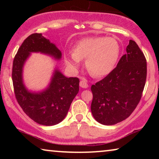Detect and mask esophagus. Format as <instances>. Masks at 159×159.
Returning a JSON list of instances; mask_svg holds the SVG:
<instances>
[{"instance_id":"34e87169","label":"esophagus","mask_w":159,"mask_h":159,"mask_svg":"<svg viewBox=\"0 0 159 159\" xmlns=\"http://www.w3.org/2000/svg\"><path fill=\"white\" fill-rule=\"evenodd\" d=\"M80 86L82 88H88V82H87V80L85 79H82L80 80Z\"/></svg>"}]
</instances>
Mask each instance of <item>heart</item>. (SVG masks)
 I'll return each mask as SVG.
<instances>
[{
    "mask_svg": "<svg viewBox=\"0 0 159 159\" xmlns=\"http://www.w3.org/2000/svg\"><path fill=\"white\" fill-rule=\"evenodd\" d=\"M120 54V45L116 39L92 37L82 39L74 48L73 53L66 56V64L72 69L80 66V60L86 59V68L95 77H105L114 69Z\"/></svg>",
    "mask_w": 159,
    "mask_h": 159,
    "instance_id": "b5f03b06",
    "label": "heart"
}]
</instances>
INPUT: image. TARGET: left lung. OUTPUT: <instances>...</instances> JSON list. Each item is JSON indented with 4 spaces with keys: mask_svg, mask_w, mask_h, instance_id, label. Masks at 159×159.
I'll list each match as a JSON object with an SVG mask.
<instances>
[{
    "mask_svg": "<svg viewBox=\"0 0 159 159\" xmlns=\"http://www.w3.org/2000/svg\"><path fill=\"white\" fill-rule=\"evenodd\" d=\"M117 66L101 81L91 86V112L98 122L114 125L129 117L142 97L147 76V63L137 43L130 40Z\"/></svg>",
    "mask_w": 159,
    "mask_h": 159,
    "instance_id": "left-lung-1",
    "label": "left lung"
}]
</instances>
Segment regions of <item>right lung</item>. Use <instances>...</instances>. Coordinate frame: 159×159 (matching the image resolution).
Masks as SVG:
<instances>
[{
  "label": "right lung",
  "mask_w": 159,
  "mask_h": 159,
  "mask_svg": "<svg viewBox=\"0 0 159 159\" xmlns=\"http://www.w3.org/2000/svg\"><path fill=\"white\" fill-rule=\"evenodd\" d=\"M31 53H41L56 60L61 58V52L41 33H34L24 40L13 61L12 81L16 101L24 112L45 126L57 125L66 117L71 103L79 92L77 77H66L56 69L51 82L41 92H30L23 82V67Z\"/></svg>",
  "instance_id": "1"
}]
</instances>
